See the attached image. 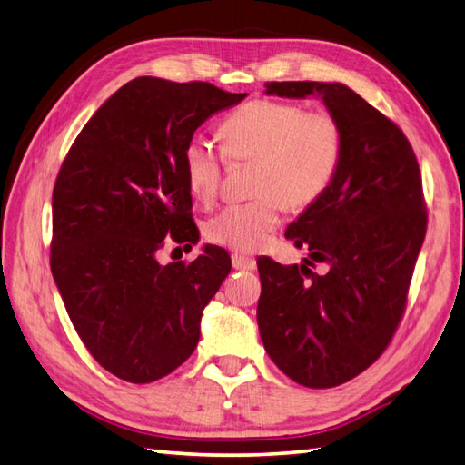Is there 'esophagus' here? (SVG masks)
Listing matches in <instances>:
<instances>
[{
  "instance_id": "obj_1",
  "label": "esophagus",
  "mask_w": 465,
  "mask_h": 465,
  "mask_svg": "<svg viewBox=\"0 0 465 465\" xmlns=\"http://www.w3.org/2000/svg\"><path fill=\"white\" fill-rule=\"evenodd\" d=\"M232 265H233V270H243V272H252V270H255V260H252V258H248V255H242V253H233L232 255Z\"/></svg>"
}]
</instances>
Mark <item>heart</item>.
I'll return each instance as SVG.
<instances>
[{
  "instance_id": "b5f03b06",
  "label": "heart",
  "mask_w": 465,
  "mask_h": 465,
  "mask_svg": "<svg viewBox=\"0 0 465 465\" xmlns=\"http://www.w3.org/2000/svg\"><path fill=\"white\" fill-rule=\"evenodd\" d=\"M225 153L233 162H255L248 203H232L205 223L207 240L235 252H258L282 223L283 203L298 210L328 190L341 160L338 120L328 112L253 100L222 124ZM183 175L197 202L210 203L222 182L223 153L195 135L183 147Z\"/></svg>"
}]
</instances>
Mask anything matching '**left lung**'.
Instances as JSON below:
<instances>
[{
  "instance_id": "8db88e82",
  "label": "left lung",
  "mask_w": 465,
  "mask_h": 465,
  "mask_svg": "<svg viewBox=\"0 0 465 465\" xmlns=\"http://www.w3.org/2000/svg\"><path fill=\"white\" fill-rule=\"evenodd\" d=\"M265 95L322 100L341 127L331 183L285 230L300 265L258 260V325L278 368L305 388H333L388 348L426 238L421 175L396 124L340 82H272ZM325 262L313 274L309 265Z\"/></svg>"
}]
</instances>
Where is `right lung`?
I'll return each instance as SVG.
<instances>
[{"label":"right lung","instance_id":"obj_1","mask_svg":"<svg viewBox=\"0 0 465 465\" xmlns=\"http://www.w3.org/2000/svg\"><path fill=\"white\" fill-rule=\"evenodd\" d=\"M248 94L205 82L135 77L84 125L52 197V273L74 328L97 363L150 383L193 353L203 308L232 270L205 243L192 263L162 265L165 235L195 245L183 147L215 112Z\"/></svg>","mask_w":465,"mask_h":465}]
</instances>
